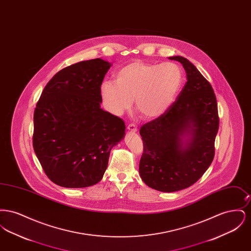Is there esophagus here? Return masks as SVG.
Listing matches in <instances>:
<instances>
[{
  "instance_id": "34e87169",
  "label": "esophagus",
  "mask_w": 251,
  "mask_h": 251,
  "mask_svg": "<svg viewBox=\"0 0 251 251\" xmlns=\"http://www.w3.org/2000/svg\"><path fill=\"white\" fill-rule=\"evenodd\" d=\"M127 129H128V131H131V132H136L137 131V126L134 123H131L127 126Z\"/></svg>"
}]
</instances>
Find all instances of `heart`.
Instances as JSON below:
<instances>
[{
  "mask_svg": "<svg viewBox=\"0 0 251 251\" xmlns=\"http://www.w3.org/2000/svg\"><path fill=\"white\" fill-rule=\"evenodd\" d=\"M183 84V72L171 62L151 64L133 61L115 74V82L104 81L100 95L104 106L114 115L131 107L146 119H156L172 105Z\"/></svg>",
  "mask_w": 251,
  "mask_h": 251,
  "instance_id": "obj_1",
  "label": "heart"
}]
</instances>
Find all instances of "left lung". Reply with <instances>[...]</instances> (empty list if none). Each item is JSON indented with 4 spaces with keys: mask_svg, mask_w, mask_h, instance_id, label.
I'll list each match as a JSON object with an SVG mask.
<instances>
[{
    "mask_svg": "<svg viewBox=\"0 0 251 251\" xmlns=\"http://www.w3.org/2000/svg\"><path fill=\"white\" fill-rule=\"evenodd\" d=\"M186 72L187 82L165 114L140 128L144 182L161 192L185 189L201 179L215 156L219 127L214 89L189 60L172 56Z\"/></svg>",
    "mask_w": 251,
    "mask_h": 251,
    "instance_id": "obj_1",
    "label": "left lung"
}]
</instances>
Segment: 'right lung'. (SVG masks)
Here are the masks:
<instances>
[{
    "instance_id": "add662e5",
    "label": "right lung",
    "mask_w": 251,
    "mask_h": 251,
    "mask_svg": "<svg viewBox=\"0 0 251 251\" xmlns=\"http://www.w3.org/2000/svg\"><path fill=\"white\" fill-rule=\"evenodd\" d=\"M107 61H82L57 72L46 84L34 113L33 147L49 179L66 188L98 183L125 123L100 108Z\"/></svg>"
}]
</instances>
